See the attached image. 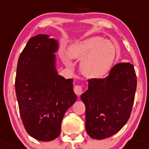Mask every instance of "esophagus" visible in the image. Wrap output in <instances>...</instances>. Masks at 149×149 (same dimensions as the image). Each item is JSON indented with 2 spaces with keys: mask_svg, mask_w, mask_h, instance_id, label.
Here are the masks:
<instances>
[{
  "mask_svg": "<svg viewBox=\"0 0 149 149\" xmlns=\"http://www.w3.org/2000/svg\"><path fill=\"white\" fill-rule=\"evenodd\" d=\"M73 89H74L75 93H76V94H77V95H79V96L81 95V94L82 93H83V91H84L83 87H82L81 86H79V85L76 86L74 87V88H73Z\"/></svg>",
  "mask_w": 149,
  "mask_h": 149,
  "instance_id": "obj_1",
  "label": "esophagus"
}]
</instances>
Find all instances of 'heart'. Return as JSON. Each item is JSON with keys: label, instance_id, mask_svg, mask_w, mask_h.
Masks as SVG:
<instances>
[{"label": "heart", "instance_id": "obj_1", "mask_svg": "<svg viewBox=\"0 0 149 149\" xmlns=\"http://www.w3.org/2000/svg\"><path fill=\"white\" fill-rule=\"evenodd\" d=\"M70 58L81 60V70L89 78H100L108 73L116 58V49L114 45L102 37H92L77 42L69 47ZM65 64L71 65L67 57Z\"/></svg>", "mask_w": 149, "mask_h": 149}]
</instances>
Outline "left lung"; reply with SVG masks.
Here are the masks:
<instances>
[{"label": "left lung", "instance_id": "8db88e82", "mask_svg": "<svg viewBox=\"0 0 149 149\" xmlns=\"http://www.w3.org/2000/svg\"><path fill=\"white\" fill-rule=\"evenodd\" d=\"M88 90L81 96L86 106L88 136L102 140L118 133L131 114L137 86L134 66L120 63L104 79H88Z\"/></svg>", "mask_w": 149, "mask_h": 149}]
</instances>
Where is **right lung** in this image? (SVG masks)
<instances>
[{"instance_id": "obj_1", "label": "right lung", "mask_w": 149, "mask_h": 149, "mask_svg": "<svg viewBox=\"0 0 149 149\" xmlns=\"http://www.w3.org/2000/svg\"><path fill=\"white\" fill-rule=\"evenodd\" d=\"M58 43L47 34L29 40L18 61L15 90L26 132L34 139L50 141L61 134L65 112L76 102L73 79L58 75Z\"/></svg>"}]
</instances>
